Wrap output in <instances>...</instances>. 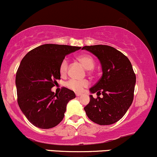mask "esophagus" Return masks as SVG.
<instances>
[{
	"mask_svg": "<svg viewBox=\"0 0 157 157\" xmlns=\"http://www.w3.org/2000/svg\"><path fill=\"white\" fill-rule=\"evenodd\" d=\"M75 95H76L77 97H79V96L82 95V94H81V93H75Z\"/></svg>",
	"mask_w": 157,
	"mask_h": 157,
	"instance_id": "1",
	"label": "esophagus"
}]
</instances>
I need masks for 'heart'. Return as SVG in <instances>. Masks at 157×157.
Returning <instances> with one entry per match:
<instances>
[{
	"label": "heart",
	"mask_w": 157,
	"mask_h": 157,
	"mask_svg": "<svg viewBox=\"0 0 157 157\" xmlns=\"http://www.w3.org/2000/svg\"><path fill=\"white\" fill-rule=\"evenodd\" d=\"M77 60L85 67L87 70H92L95 65V61L93 57L90 55H80L77 57ZM67 70H68V60L67 59H63L60 64V68H59V72L62 76H64L67 75ZM66 87H68L70 90L73 91L80 92L83 90V88L87 87L89 85V82L87 79H82V80H78V79H70L65 83Z\"/></svg>",
	"instance_id": "obj_1"
}]
</instances>
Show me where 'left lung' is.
<instances>
[{
	"label": "left lung",
	"instance_id": "8db88e82",
	"mask_svg": "<svg viewBox=\"0 0 157 157\" xmlns=\"http://www.w3.org/2000/svg\"><path fill=\"white\" fill-rule=\"evenodd\" d=\"M98 58L102 75L90 87L92 94L103 97L94 98L84 108L88 118L99 125H110L124 117L134 97L136 74L130 61L122 52L112 46L96 45L84 46Z\"/></svg>",
	"mask_w": 157,
	"mask_h": 157
}]
</instances>
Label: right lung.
<instances>
[{"label": "right lung", "mask_w": 157, "mask_h": 157, "mask_svg": "<svg viewBox=\"0 0 157 157\" xmlns=\"http://www.w3.org/2000/svg\"><path fill=\"white\" fill-rule=\"evenodd\" d=\"M80 48L44 44L32 49L21 60L16 75L17 101L33 126L50 129L63 120L67 103L75 98V93L64 87L58 94L51 89L60 79L59 68L66 55Z\"/></svg>", "instance_id": "right-lung-1"}]
</instances>
